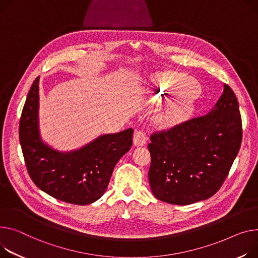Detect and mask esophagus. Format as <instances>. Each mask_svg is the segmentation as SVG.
<instances>
[{
  "mask_svg": "<svg viewBox=\"0 0 258 258\" xmlns=\"http://www.w3.org/2000/svg\"><path fill=\"white\" fill-rule=\"evenodd\" d=\"M146 143V135L143 131H136L134 134V144L136 146H143Z\"/></svg>",
  "mask_w": 258,
  "mask_h": 258,
  "instance_id": "34e87169",
  "label": "esophagus"
}]
</instances>
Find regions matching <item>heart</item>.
<instances>
[{
    "label": "heart",
    "instance_id": "heart-1",
    "mask_svg": "<svg viewBox=\"0 0 258 258\" xmlns=\"http://www.w3.org/2000/svg\"><path fill=\"white\" fill-rule=\"evenodd\" d=\"M149 97L156 102H168L178 99L165 114L168 124L182 122L195 109V99L200 92L199 85L192 78L180 74L164 73L150 78Z\"/></svg>",
    "mask_w": 258,
    "mask_h": 258
}]
</instances>
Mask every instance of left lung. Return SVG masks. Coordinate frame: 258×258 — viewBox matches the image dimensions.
<instances>
[{
	"instance_id": "obj_1",
	"label": "left lung",
	"mask_w": 258,
	"mask_h": 258,
	"mask_svg": "<svg viewBox=\"0 0 258 258\" xmlns=\"http://www.w3.org/2000/svg\"><path fill=\"white\" fill-rule=\"evenodd\" d=\"M148 172L159 200L187 205L209 199L226 179L242 143V118L235 94L224 84L214 109L150 136Z\"/></svg>"
}]
</instances>
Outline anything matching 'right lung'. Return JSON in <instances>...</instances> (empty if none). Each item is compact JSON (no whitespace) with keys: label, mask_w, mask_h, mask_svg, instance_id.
<instances>
[{"label":"right lung","mask_w":258,"mask_h":258,"mask_svg":"<svg viewBox=\"0 0 258 258\" xmlns=\"http://www.w3.org/2000/svg\"><path fill=\"white\" fill-rule=\"evenodd\" d=\"M38 109L39 77L31 86L20 121V142L31 179L64 202L96 201L106 192L117 162L131 149L134 130L102 135L80 149L62 152L41 140Z\"/></svg>","instance_id":"1"}]
</instances>
